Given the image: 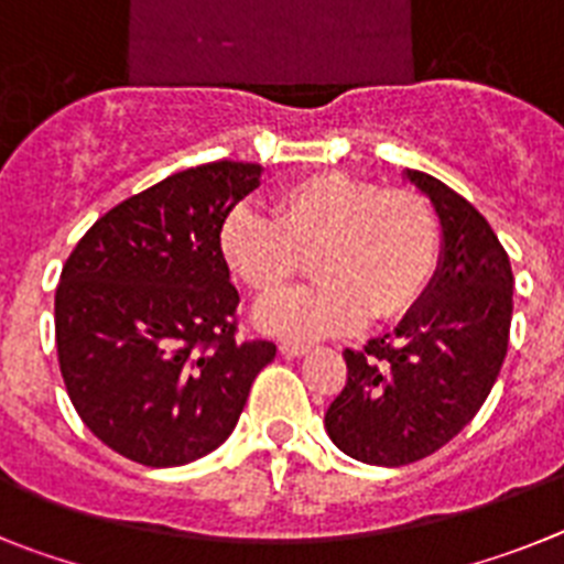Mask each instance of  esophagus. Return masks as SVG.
Here are the masks:
<instances>
[{
    "label": "esophagus",
    "mask_w": 564,
    "mask_h": 564,
    "mask_svg": "<svg viewBox=\"0 0 564 564\" xmlns=\"http://www.w3.org/2000/svg\"><path fill=\"white\" fill-rule=\"evenodd\" d=\"M306 351H310V346H306V343H295V340L281 343V355H286V357H303Z\"/></svg>",
    "instance_id": "esophagus-1"
}]
</instances>
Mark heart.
I'll return each mask as SVG.
<instances>
[{
    "instance_id": "obj_1",
    "label": "heart",
    "mask_w": 564,
    "mask_h": 564,
    "mask_svg": "<svg viewBox=\"0 0 564 564\" xmlns=\"http://www.w3.org/2000/svg\"><path fill=\"white\" fill-rule=\"evenodd\" d=\"M218 243L232 275L261 297L313 258L315 288L269 297L254 312L258 329L295 343L349 335L366 317L409 315L440 258L437 221L420 195L346 173H315L283 187L272 218L229 209Z\"/></svg>"
}]
</instances>
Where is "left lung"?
Returning a JSON list of instances; mask_svg holds the SVG:
<instances>
[{
	"mask_svg": "<svg viewBox=\"0 0 564 564\" xmlns=\"http://www.w3.org/2000/svg\"><path fill=\"white\" fill-rule=\"evenodd\" d=\"M437 213L443 247L425 295L391 335L346 349V386L326 411V434L369 465L417 463L471 423L508 351L513 275L477 209L443 181L405 170Z\"/></svg>",
	"mask_w": 564,
	"mask_h": 564,
	"instance_id": "1",
	"label": "left lung"
}]
</instances>
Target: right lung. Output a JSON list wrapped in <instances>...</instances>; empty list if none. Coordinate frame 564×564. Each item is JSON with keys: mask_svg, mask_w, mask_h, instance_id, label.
<instances>
[{"mask_svg": "<svg viewBox=\"0 0 564 564\" xmlns=\"http://www.w3.org/2000/svg\"><path fill=\"white\" fill-rule=\"evenodd\" d=\"M261 166L166 175L87 229L56 289V351L73 409L121 457L173 468L232 434L275 343L235 340L238 289L218 232Z\"/></svg>", "mask_w": 564, "mask_h": 564, "instance_id": "right-lung-1", "label": "right lung"}]
</instances>
